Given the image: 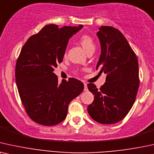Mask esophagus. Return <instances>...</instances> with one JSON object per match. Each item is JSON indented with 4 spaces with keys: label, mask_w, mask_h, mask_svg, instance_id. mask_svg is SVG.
<instances>
[{
    "label": "esophagus",
    "mask_w": 154,
    "mask_h": 154,
    "mask_svg": "<svg viewBox=\"0 0 154 154\" xmlns=\"http://www.w3.org/2000/svg\"><path fill=\"white\" fill-rule=\"evenodd\" d=\"M84 85H85V89H84V90H85V91H87V90H88V89H87V85L86 83H84Z\"/></svg>",
    "instance_id": "34e87169"
}]
</instances>
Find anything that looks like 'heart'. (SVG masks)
Masks as SVG:
<instances>
[{"label": "heart", "mask_w": 154, "mask_h": 154, "mask_svg": "<svg viewBox=\"0 0 154 154\" xmlns=\"http://www.w3.org/2000/svg\"><path fill=\"white\" fill-rule=\"evenodd\" d=\"M79 43L83 46L87 53L90 51L95 50V44H94V40L89 36L85 35L81 36L79 38Z\"/></svg>", "instance_id": "heart-1"}]
</instances>
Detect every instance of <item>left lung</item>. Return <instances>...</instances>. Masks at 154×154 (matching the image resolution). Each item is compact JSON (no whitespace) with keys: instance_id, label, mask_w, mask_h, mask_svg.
<instances>
[{"instance_id":"8db88e82","label":"left lung","mask_w":154,"mask_h":154,"mask_svg":"<svg viewBox=\"0 0 154 154\" xmlns=\"http://www.w3.org/2000/svg\"><path fill=\"white\" fill-rule=\"evenodd\" d=\"M96 35L101 45L96 69H99L98 74H106V79L100 89L94 84L87 85L94 96L87 110L99 123L115 124L124 119L135 101L139 85L138 60L118 29L101 26Z\"/></svg>"}]
</instances>
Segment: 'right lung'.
<instances>
[{
    "label": "right lung",
    "mask_w": 154,
    "mask_h": 154,
    "mask_svg": "<svg viewBox=\"0 0 154 154\" xmlns=\"http://www.w3.org/2000/svg\"><path fill=\"white\" fill-rule=\"evenodd\" d=\"M82 28L48 24L22 47L16 63V84L26 113L36 123L52 126L63 121L69 103L83 91L84 84L78 79L58 83L53 73L63 61L69 39Z\"/></svg>",
    "instance_id": "obj_1"
}]
</instances>
